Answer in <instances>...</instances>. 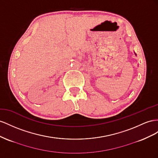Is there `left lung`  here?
<instances>
[{
    "mask_svg": "<svg viewBox=\"0 0 158 158\" xmlns=\"http://www.w3.org/2000/svg\"><path fill=\"white\" fill-rule=\"evenodd\" d=\"M134 54H135V55H136V53H135V52H134Z\"/></svg>",
    "mask_w": 158,
    "mask_h": 158,
    "instance_id": "obj_1",
    "label": "left lung"
}]
</instances>
